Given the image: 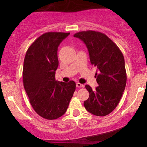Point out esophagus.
I'll list each match as a JSON object with an SVG mask.
<instances>
[{
	"instance_id": "34e87169",
	"label": "esophagus",
	"mask_w": 147,
	"mask_h": 147,
	"mask_svg": "<svg viewBox=\"0 0 147 147\" xmlns=\"http://www.w3.org/2000/svg\"><path fill=\"white\" fill-rule=\"evenodd\" d=\"M84 84H81V83H79V82H78V83H76V87H78V88H80V87H84Z\"/></svg>"
}]
</instances>
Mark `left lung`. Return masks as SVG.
<instances>
[{"label": "left lung", "instance_id": "8db88e82", "mask_svg": "<svg viewBox=\"0 0 147 147\" xmlns=\"http://www.w3.org/2000/svg\"><path fill=\"white\" fill-rule=\"evenodd\" d=\"M74 37L85 43L91 64L98 69L95 78L99 85L95 90L85 85L90 96L84 102V107L96 116H106L117 107L125 89L127 73L124 56L110 38L98 31H81Z\"/></svg>", "mask_w": 147, "mask_h": 147}]
</instances>
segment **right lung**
<instances>
[{
	"label": "right lung",
	"mask_w": 147,
	"mask_h": 147,
	"mask_svg": "<svg viewBox=\"0 0 147 147\" xmlns=\"http://www.w3.org/2000/svg\"><path fill=\"white\" fill-rule=\"evenodd\" d=\"M69 32H47L28 47L24 59L23 80L30 103L38 115L55 119L67 111L76 84L55 80L57 47Z\"/></svg>",
	"instance_id": "add662e5"
}]
</instances>
